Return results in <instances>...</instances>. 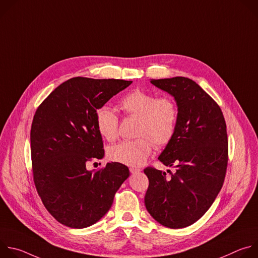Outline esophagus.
Segmentation results:
<instances>
[{"instance_id": "1", "label": "esophagus", "mask_w": 258, "mask_h": 258, "mask_svg": "<svg viewBox=\"0 0 258 258\" xmlns=\"http://www.w3.org/2000/svg\"><path fill=\"white\" fill-rule=\"evenodd\" d=\"M130 171H131L133 174H135V173H139V172L141 171V169L138 168V167H131V168H130Z\"/></svg>"}]
</instances>
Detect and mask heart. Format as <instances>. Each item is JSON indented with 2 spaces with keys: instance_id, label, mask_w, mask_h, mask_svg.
Segmentation results:
<instances>
[{
  "instance_id": "heart-1",
  "label": "heart",
  "mask_w": 258,
  "mask_h": 258,
  "mask_svg": "<svg viewBox=\"0 0 258 258\" xmlns=\"http://www.w3.org/2000/svg\"><path fill=\"white\" fill-rule=\"evenodd\" d=\"M123 111L138 118L137 136L132 141H122L109 149L112 160L128 165L140 166L156 147L167 145L174 136L177 121V108L167 97L157 98L152 93L135 90L120 101ZM96 126L100 135L112 142L118 136V118L113 110L102 106L97 110Z\"/></svg>"
}]
</instances>
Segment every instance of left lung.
Returning a JSON list of instances; mask_svg holds the SVG:
<instances>
[{
  "label": "left lung",
  "mask_w": 258,
  "mask_h": 258,
  "mask_svg": "<svg viewBox=\"0 0 258 258\" xmlns=\"http://www.w3.org/2000/svg\"><path fill=\"white\" fill-rule=\"evenodd\" d=\"M173 97L177 121L173 138L158 159L165 171L147 167L149 187L145 205L160 225L181 229L196 223L223 187L228 165L227 125L219 106L194 81L176 77L151 80Z\"/></svg>",
  "instance_id": "8db88e82"
}]
</instances>
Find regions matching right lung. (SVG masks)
<instances>
[{
    "label": "right lung",
    "instance_id": "add662e5",
    "mask_svg": "<svg viewBox=\"0 0 258 258\" xmlns=\"http://www.w3.org/2000/svg\"><path fill=\"white\" fill-rule=\"evenodd\" d=\"M133 82L73 78L58 86L40 105L30 131L35 188L58 222L88 228L109 211L130 176L127 166L109 162L98 171L88 162L105 155L96 126L97 110Z\"/></svg>",
    "mask_w": 258,
    "mask_h": 258
}]
</instances>
